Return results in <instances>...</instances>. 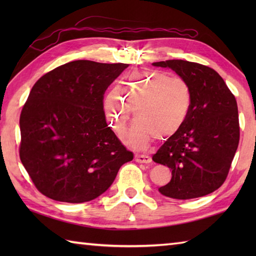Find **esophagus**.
<instances>
[{"instance_id": "obj_1", "label": "esophagus", "mask_w": 256, "mask_h": 256, "mask_svg": "<svg viewBox=\"0 0 256 256\" xmlns=\"http://www.w3.org/2000/svg\"><path fill=\"white\" fill-rule=\"evenodd\" d=\"M135 162H140V164H150L152 158L148 155H135Z\"/></svg>"}]
</instances>
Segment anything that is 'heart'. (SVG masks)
I'll list each match as a JSON object with an SVG mask.
<instances>
[{
  "label": "heart",
  "instance_id": "1",
  "mask_svg": "<svg viewBox=\"0 0 256 256\" xmlns=\"http://www.w3.org/2000/svg\"><path fill=\"white\" fill-rule=\"evenodd\" d=\"M192 92L186 80L165 72L135 70L124 79L121 89L113 86L103 99V111L113 131L122 135L132 116L136 121L124 136L134 150L146 148L156 136L175 135L186 122Z\"/></svg>",
  "mask_w": 256,
  "mask_h": 256
}]
</instances>
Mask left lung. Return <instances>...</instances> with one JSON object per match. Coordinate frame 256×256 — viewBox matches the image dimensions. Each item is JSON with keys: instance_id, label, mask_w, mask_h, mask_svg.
Listing matches in <instances>:
<instances>
[{"instance_id": "left-lung-1", "label": "left lung", "mask_w": 256, "mask_h": 256, "mask_svg": "<svg viewBox=\"0 0 256 256\" xmlns=\"http://www.w3.org/2000/svg\"><path fill=\"white\" fill-rule=\"evenodd\" d=\"M153 66L174 70L192 92L186 122L153 155L172 170L170 182L158 192L180 200L214 192L224 182L240 140L236 98L221 76L204 64L172 59Z\"/></svg>"}]
</instances>
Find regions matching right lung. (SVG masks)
<instances>
[{
  "mask_svg": "<svg viewBox=\"0 0 256 256\" xmlns=\"http://www.w3.org/2000/svg\"><path fill=\"white\" fill-rule=\"evenodd\" d=\"M128 64L76 60L32 86L20 118V162L46 197L80 204L111 186L133 160L108 126L103 94Z\"/></svg>",
  "mask_w": 256,
  "mask_h": 256,
  "instance_id": "right-lung-1",
  "label": "right lung"
}]
</instances>
